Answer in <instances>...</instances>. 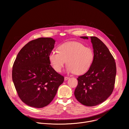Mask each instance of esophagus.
I'll return each instance as SVG.
<instances>
[{
  "instance_id": "esophagus-1",
  "label": "esophagus",
  "mask_w": 129,
  "mask_h": 129,
  "mask_svg": "<svg viewBox=\"0 0 129 129\" xmlns=\"http://www.w3.org/2000/svg\"><path fill=\"white\" fill-rule=\"evenodd\" d=\"M69 79H70V77H64L65 80H68Z\"/></svg>"
}]
</instances>
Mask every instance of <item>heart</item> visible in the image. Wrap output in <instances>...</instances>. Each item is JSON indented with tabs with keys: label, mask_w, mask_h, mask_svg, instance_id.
<instances>
[{
	"label": "heart",
	"mask_w": 129,
	"mask_h": 129,
	"mask_svg": "<svg viewBox=\"0 0 129 129\" xmlns=\"http://www.w3.org/2000/svg\"><path fill=\"white\" fill-rule=\"evenodd\" d=\"M94 52L90 47H86L78 42H68L61 44L58 51L52 50L49 59L54 70L60 72L66 64L67 72L82 75L91 67L94 59Z\"/></svg>",
	"instance_id": "heart-1"
}]
</instances>
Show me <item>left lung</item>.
<instances>
[{"instance_id":"1","label":"left lung","mask_w":129,"mask_h":129,"mask_svg":"<svg viewBox=\"0 0 129 129\" xmlns=\"http://www.w3.org/2000/svg\"><path fill=\"white\" fill-rule=\"evenodd\" d=\"M90 38L94 55L93 63L89 70L77 78L74 92L79 102L88 107L101 104L111 95L117 72L115 60L106 45L96 37Z\"/></svg>"}]
</instances>
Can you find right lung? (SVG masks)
<instances>
[{"instance_id": "right-lung-1", "label": "right lung", "mask_w": 129, "mask_h": 129, "mask_svg": "<svg viewBox=\"0 0 129 129\" xmlns=\"http://www.w3.org/2000/svg\"><path fill=\"white\" fill-rule=\"evenodd\" d=\"M55 42L51 38L31 41L20 51L13 63L12 78L18 95L30 107L41 108L48 105L64 80L49 59Z\"/></svg>"}]
</instances>
